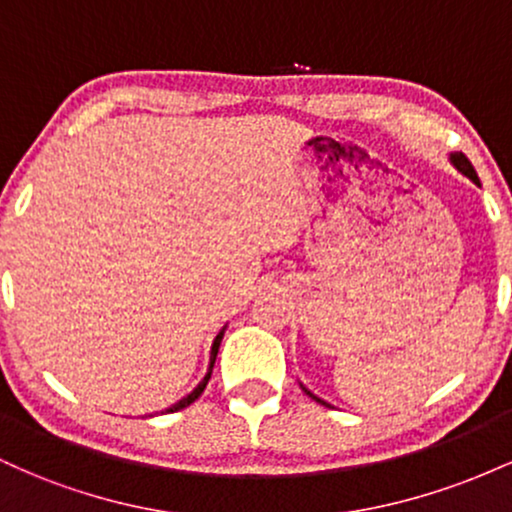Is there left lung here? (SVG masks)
Returning <instances> with one entry per match:
<instances>
[{"instance_id":"left-lung-1","label":"left lung","mask_w":512,"mask_h":512,"mask_svg":"<svg viewBox=\"0 0 512 512\" xmlns=\"http://www.w3.org/2000/svg\"><path fill=\"white\" fill-rule=\"evenodd\" d=\"M450 161H452V163H455V168H457V170H462V173H464V175H467V178H472L474 182H479V178H477V170H474V166H472V163H469V158H467V156H464V154H462V151H460V154H452V156H450ZM305 392H308V390H305ZM308 395H310V392H308ZM310 397H313V399H315V402L325 404V402H322V399H317L315 395H310Z\"/></svg>"}]
</instances>
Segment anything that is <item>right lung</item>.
<instances>
[{
  "mask_svg": "<svg viewBox=\"0 0 512 512\" xmlns=\"http://www.w3.org/2000/svg\"><path fill=\"white\" fill-rule=\"evenodd\" d=\"M221 339H223V332H219L216 334V339H214V346H211V363H209V373H207V378L202 380V383H199L195 390L190 392V395H187L185 399H180L178 404H173V407H170L168 411H180V409H185V407H190L192 402H195V399L202 395L204 392V387H207V383H209V378H211V368H214V361H216V354H219V346H221Z\"/></svg>",
  "mask_w": 512,
  "mask_h": 512,
  "instance_id": "add662e5",
  "label": "right lung"
}]
</instances>
